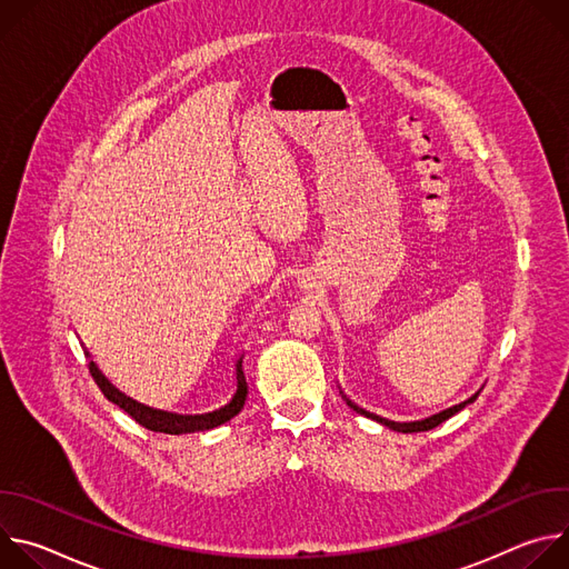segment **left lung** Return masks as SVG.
I'll use <instances>...</instances> for the list:
<instances>
[{
	"instance_id": "obj_1",
	"label": "left lung",
	"mask_w": 569,
	"mask_h": 569,
	"mask_svg": "<svg viewBox=\"0 0 569 569\" xmlns=\"http://www.w3.org/2000/svg\"><path fill=\"white\" fill-rule=\"evenodd\" d=\"M481 391V389H479ZM479 391H475L468 400H463V402H459V405H452V408H448V410H443V412H439V415H432V417H428V419H421V421H410V423H393V421H387V419H380V417H373V415H369V412H365V410H360L358 405H353L347 396H345V391H340L342 393V398L347 400V405L349 408L353 410V412H358V415H365V417H369V419H373V421H378L380 426H385V428H389V430H393V432H402V435H410V432H428V430H432V428H437L439 423H443L446 419H450L452 415H457L459 410H463L468 402H472L477 396H479Z\"/></svg>"
}]
</instances>
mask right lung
Segmentation results:
<instances>
[{
	"mask_svg": "<svg viewBox=\"0 0 569 569\" xmlns=\"http://www.w3.org/2000/svg\"><path fill=\"white\" fill-rule=\"evenodd\" d=\"M90 373L101 387L103 396L119 405L123 412H128L139 426L161 432V435H191V432H207L227 421H231L248 400V382L242 373V356L231 358L202 389L193 396L191 408L184 412L173 410L169 405V393L164 385L161 389H139L123 391L114 382H110L94 362H90ZM157 387V385H154Z\"/></svg>",
	"mask_w": 569,
	"mask_h": 569,
	"instance_id": "obj_1",
	"label": "right lung"
}]
</instances>
